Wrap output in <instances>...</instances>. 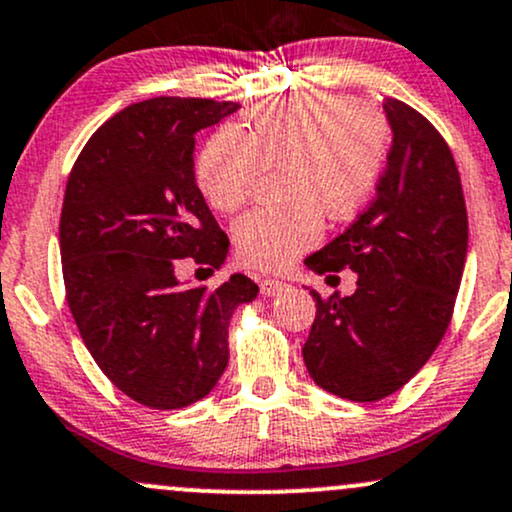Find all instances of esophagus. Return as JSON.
I'll return each mask as SVG.
<instances>
[{
    "label": "esophagus",
    "instance_id": "esophagus-1",
    "mask_svg": "<svg viewBox=\"0 0 512 512\" xmlns=\"http://www.w3.org/2000/svg\"><path fill=\"white\" fill-rule=\"evenodd\" d=\"M286 289H289V284L279 282V279H269V277L260 279V291H262V296H279V294H284Z\"/></svg>",
    "mask_w": 512,
    "mask_h": 512
}]
</instances>
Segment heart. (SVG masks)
I'll return each instance as SVG.
<instances>
[{
    "label": "heart",
    "mask_w": 512,
    "mask_h": 512,
    "mask_svg": "<svg viewBox=\"0 0 512 512\" xmlns=\"http://www.w3.org/2000/svg\"><path fill=\"white\" fill-rule=\"evenodd\" d=\"M386 157V126L374 111L333 92L267 101L245 128L223 126L196 157V184L213 209L238 211L255 194L262 167L282 165L291 204L245 213L233 228L245 265L279 272L323 238L330 218L352 216L372 194Z\"/></svg>",
    "instance_id": "b5f03b06"
}]
</instances>
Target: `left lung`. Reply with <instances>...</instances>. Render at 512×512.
Masks as SVG:
<instances>
[{
    "label": "left lung",
    "mask_w": 512,
    "mask_h": 512,
    "mask_svg": "<svg viewBox=\"0 0 512 512\" xmlns=\"http://www.w3.org/2000/svg\"><path fill=\"white\" fill-rule=\"evenodd\" d=\"M384 114L391 150L376 199L306 257L316 274H357L345 299L311 291L316 320L303 362L320 389L359 403L408 384L440 345L469 247L462 179L445 138L398 99L384 101Z\"/></svg>",
    "instance_id": "1"
}]
</instances>
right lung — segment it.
I'll list each match as a JSON object with an SVG mask.
<instances>
[{
	"label": "right lung",
	"instance_id": "obj_1",
	"mask_svg": "<svg viewBox=\"0 0 512 512\" xmlns=\"http://www.w3.org/2000/svg\"><path fill=\"white\" fill-rule=\"evenodd\" d=\"M240 104L155 97L87 140L67 179L60 257L67 303L99 369L133 401L174 411L228 367V320L257 284L187 289L177 260L221 267L228 238L196 187L194 136Z\"/></svg>",
	"mask_w": 512,
	"mask_h": 512
}]
</instances>
